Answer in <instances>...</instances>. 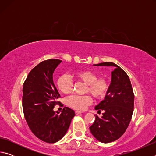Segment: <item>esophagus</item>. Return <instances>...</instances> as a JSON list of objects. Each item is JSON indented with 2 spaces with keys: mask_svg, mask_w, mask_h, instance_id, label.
I'll return each mask as SVG.
<instances>
[{
  "mask_svg": "<svg viewBox=\"0 0 156 156\" xmlns=\"http://www.w3.org/2000/svg\"><path fill=\"white\" fill-rule=\"evenodd\" d=\"M75 113H76V115H78V114H80V113H82V112H80V111H76Z\"/></svg>",
  "mask_w": 156,
  "mask_h": 156,
  "instance_id": "1",
  "label": "esophagus"
}]
</instances>
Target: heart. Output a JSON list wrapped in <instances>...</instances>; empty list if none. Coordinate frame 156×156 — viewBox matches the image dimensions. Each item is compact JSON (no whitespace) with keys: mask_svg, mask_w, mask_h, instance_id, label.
Returning <instances> with one entry per match:
<instances>
[{"mask_svg":"<svg viewBox=\"0 0 156 156\" xmlns=\"http://www.w3.org/2000/svg\"><path fill=\"white\" fill-rule=\"evenodd\" d=\"M73 77L78 82L86 84L84 94H90L95 99L103 98L109 89V82L105 77L98 78L97 74L89 70H80L73 73ZM57 87L58 90L64 94H70L73 88V81L69 76L62 75L58 79ZM89 96H72L68 98L67 104L76 110H84L91 103Z\"/></svg>","mask_w":156,"mask_h":156,"instance_id":"b5f03b06","label":"heart"}]
</instances>
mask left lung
<instances>
[{"label": "left lung", "mask_w": 156, "mask_h": 156, "mask_svg": "<svg viewBox=\"0 0 156 156\" xmlns=\"http://www.w3.org/2000/svg\"><path fill=\"white\" fill-rule=\"evenodd\" d=\"M94 65L115 67L105 100L95 107L98 112L103 111L102 116L95 115L94 122L89 127L96 140L108 143L120 138L127 129L133 112L134 94L130 79L119 66L111 62Z\"/></svg>", "instance_id": "1"}]
</instances>
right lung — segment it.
<instances>
[{
  "mask_svg": "<svg viewBox=\"0 0 156 156\" xmlns=\"http://www.w3.org/2000/svg\"><path fill=\"white\" fill-rule=\"evenodd\" d=\"M62 60L49 59L39 63L29 73L23 84V109L29 127L37 138L47 143L62 138L75 116L74 111L65 107L55 112L60 97L53 81V73Z\"/></svg>",
  "mask_w": 156,
  "mask_h": 156,
  "instance_id": "1",
  "label": "right lung"
}]
</instances>
